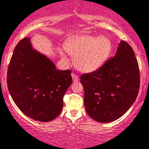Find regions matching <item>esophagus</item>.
<instances>
[{
  "instance_id": "1",
  "label": "esophagus",
  "mask_w": 149,
  "mask_h": 149,
  "mask_svg": "<svg viewBox=\"0 0 149 149\" xmlns=\"http://www.w3.org/2000/svg\"><path fill=\"white\" fill-rule=\"evenodd\" d=\"M71 76H72V78H73V82H78L79 78H78V76H77L76 74H75L74 73H71Z\"/></svg>"
}]
</instances>
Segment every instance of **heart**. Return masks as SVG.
Masks as SVG:
<instances>
[{
    "label": "heart",
    "mask_w": 149,
    "mask_h": 149,
    "mask_svg": "<svg viewBox=\"0 0 149 149\" xmlns=\"http://www.w3.org/2000/svg\"><path fill=\"white\" fill-rule=\"evenodd\" d=\"M67 52L74 55L73 62L79 70L90 73L98 70L111 56L113 46L111 41L106 37L91 35H77L67 38L64 42ZM61 56L67 59L64 49L59 48Z\"/></svg>",
    "instance_id": "heart-1"
}]
</instances>
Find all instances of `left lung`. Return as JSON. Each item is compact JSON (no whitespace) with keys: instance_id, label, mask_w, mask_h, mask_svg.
Instances as JSON below:
<instances>
[{"instance_id":"1","label":"left lung","mask_w":149,"mask_h":149,"mask_svg":"<svg viewBox=\"0 0 149 149\" xmlns=\"http://www.w3.org/2000/svg\"><path fill=\"white\" fill-rule=\"evenodd\" d=\"M86 112L93 119L110 123L131 108L140 88V70L134 51L120 41L116 54L98 70L80 77Z\"/></svg>"}]
</instances>
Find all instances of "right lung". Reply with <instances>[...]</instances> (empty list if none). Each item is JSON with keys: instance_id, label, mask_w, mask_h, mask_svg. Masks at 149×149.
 <instances>
[{"instance_id": "right-lung-1", "label": "right lung", "mask_w": 149, "mask_h": 149, "mask_svg": "<svg viewBox=\"0 0 149 149\" xmlns=\"http://www.w3.org/2000/svg\"><path fill=\"white\" fill-rule=\"evenodd\" d=\"M70 70H58L50 59L32 47L30 38L19 41L7 71L13 102L25 115L49 122L62 110L63 96L72 83Z\"/></svg>"}]
</instances>
